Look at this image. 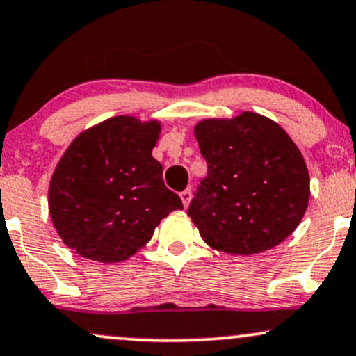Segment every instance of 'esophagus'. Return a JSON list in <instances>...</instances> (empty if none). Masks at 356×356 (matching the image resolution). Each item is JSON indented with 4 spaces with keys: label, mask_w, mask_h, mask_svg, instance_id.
<instances>
[{
    "label": "esophagus",
    "mask_w": 356,
    "mask_h": 356,
    "mask_svg": "<svg viewBox=\"0 0 356 356\" xmlns=\"http://www.w3.org/2000/svg\"><path fill=\"white\" fill-rule=\"evenodd\" d=\"M181 199H182V204H184V207H187V206H189L191 199H192V192H191L189 189L182 191V192H181Z\"/></svg>",
    "instance_id": "obj_1"
}]
</instances>
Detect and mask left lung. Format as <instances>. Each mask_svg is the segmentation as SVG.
Returning a JSON list of instances; mask_svg holds the SVG:
<instances>
[{
  "mask_svg": "<svg viewBox=\"0 0 356 356\" xmlns=\"http://www.w3.org/2000/svg\"><path fill=\"white\" fill-rule=\"evenodd\" d=\"M195 138L207 175L187 214L202 239L229 254L277 246L303 219L309 199L305 159L269 118L244 112L232 120H204Z\"/></svg>",
  "mask_w": 356,
  "mask_h": 356,
  "instance_id": "1",
  "label": "left lung"
}]
</instances>
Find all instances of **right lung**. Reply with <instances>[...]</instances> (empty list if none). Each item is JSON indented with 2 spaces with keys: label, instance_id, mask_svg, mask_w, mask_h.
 <instances>
[{
  "label": "right lung",
  "instance_id": "1",
  "mask_svg": "<svg viewBox=\"0 0 356 356\" xmlns=\"http://www.w3.org/2000/svg\"><path fill=\"white\" fill-rule=\"evenodd\" d=\"M161 125L113 117L83 132L56 165L48 191L60 238L100 263L130 257L182 201L152 157Z\"/></svg>",
  "mask_w": 356,
  "mask_h": 356
}]
</instances>
